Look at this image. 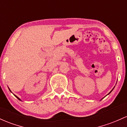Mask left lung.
<instances>
[{"mask_svg": "<svg viewBox=\"0 0 127 127\" xmlns=\"http://www.w3.org/2000/svg\"><path fill=\"white\" fill-rule=\"evenodd\" d=\"M113 89H114V88H113ZM113 89H112V90H113ZM112 90H111V92H110L109 93H108V94H110V93L111 92H112Z\"/></svg>", "mask_w": 127, "mask_h": 127, "instance_id": "obj_1", "label": "left lung"}]
</instances>
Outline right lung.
Returning <instances> with one entry per match:
<instances>
[{
	"instance_id": "add662e5",
	"label": "right lung",
	"mask_w": 127,
	"mask_h": 127,
	"mask_svg": "<svg viewBox=\"0 0 127 127\" xmlns=\"http://www.w3.org/2000/svg\"><path fill=\"white\" fill-rule=\"evenodd\" d=\"M10 91H11V90H10ZM15 96H16V97H17V98L18 99H19V100H20V101H21V100H20V98H19V97H18L17 96H16V95H14Z\"/></svg>"
}]
</instances>
